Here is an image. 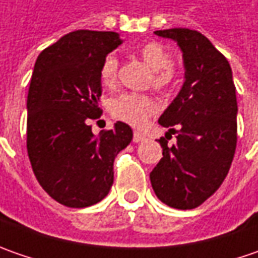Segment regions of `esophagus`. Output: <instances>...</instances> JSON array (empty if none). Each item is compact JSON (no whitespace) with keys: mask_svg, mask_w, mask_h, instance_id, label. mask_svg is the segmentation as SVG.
Masks as SVG:
<instances>
[{"mask_svg":"<svg viewBox=\"0 0 258 258\" xmlns=\"http://www.w3.org/2000/svg\"><path fill=\"white\" fill-rule=\"evenodd\" d=\"M145 139V135H142L141 132H135L134 134V142L135 144H141V142H144Z\"/></svg>","mask_w":258,"mask_h":258,"instance_id":"obj_1","label":"esophagus"}]
</instances>
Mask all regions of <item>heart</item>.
<instances>
[{"mask_svg":"<svg viewBox=\"0 0 258 258\" xmlns=\"http://www.w3.org/2000/svg\"><path fill=\"white\" fill-rule=\"evenodd\" d=\"M139 55L154 70L152 85L158 90H164L172 83V57L162 45L155 41L145 43L139 47ZM100 82L106 86L113 85L117 76V58L114 54H107L100 64ZM156 104L145 94L123 93L112 99L109 110L114 119L132 126H142L154 114Z\"/></svg>","mask_w":258,"mask_h":258,"instance_id":"obj_1","label":"heart"}]
</instances>
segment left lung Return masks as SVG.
Returning <instances> with one entry per match:
<instances>
[{"instance_id": "obj_1", "label": "left lung", "mask_w": 258, "mask_h": 258, "mask_svg": "<svg viewBox=\"0 0 258 258\" xmlns=\"http://www.w3.org/2000/svg\"><path fill=\"white\" fill-rule=\"evenodd\" d=\"M155 34L172 38L182 50L185 82L158 120L176 134V144L169 146L166 136L159 139L164 158L149 175L151 183L164 204L192 210L220 188L235 154L238 109L233 72L228 60L195 30L169 28Z\"/></svg>"}]
</instances>
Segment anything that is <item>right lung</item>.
<instances>
[{
    "label": "right lung",
    "mask_w": 258,
    "mask_h": 258,
    "mask_svg": "<svg viewBox=\"0 0 258 258\" xmlns=\"http://www.w3.org/2000/svg\"><path fill=\"white\" fill-rule=\"evenodd\" d=\"M120 44L113 31L77 30L35 61L27 97V152L43 189L70 208L90 207L109 194L114 158L134 138L123 122L99 136L89 124L102 114L100 64Z\"/></svg>",
    "instance_id": "1"
}]
</instances>
